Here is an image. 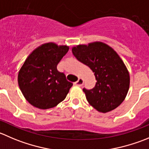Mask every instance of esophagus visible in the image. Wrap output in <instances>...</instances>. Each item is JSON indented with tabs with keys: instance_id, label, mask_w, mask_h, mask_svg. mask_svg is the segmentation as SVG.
Returning a JSON list of instances; mask_svg holds the SVG:
<instances>
[{
	"instance_id": "1",
	"label": "esophagus",
	"mask_w": 149,
	"mask_h": 149,
	"mask_svg": "<svg viewBox=\"0 0 149 149\" xmlns=\"http://www.w3.org/2000/svg\"><path fill=\"white\" fill-rule=\"evenodd\" d=\"M75 84H76V86H81L82 85L84 84V80L82 79H79V80H78L77 81L75 82Z\"/></svg>"
}]
</instances>
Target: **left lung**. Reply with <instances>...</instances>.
I'll return each mask as SVG.
<instances>
[{
	"instance_id": "left-lung-1",
	"label": "left lung",
	"mask_w": 149,
	"mask_h": 149,
	"mask_svg": "<svg viewBox=\"0 0 149 149\" xmlns=\"http://www.w3.org/2000/svg\"><path fill=\"white\" fill-rule=\"evenodd\" d=\"M72 52L79 61L90 68L97 81L93 89H83L88 102L102 113L117 108L130 87L129 72L119 54L98 41L73 47Z\"/></svg>"
}]
</instances>
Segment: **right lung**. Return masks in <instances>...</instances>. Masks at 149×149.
I'll list each match as a JSON object with an SVG mask.
<instances>
[{
	"label": "right lung",
	"instance_id": "right-lung-1",
	"mask_svg": "<svg viewBox=\"0 0 149 149\" xmlns=\"http://www.w3.org/2000/svg\"><path fill=\"white\" fill-rule=\"evenodd\" d=\"M68 46L42 44L27 57L18 73V84L24 98L36 108L49 109L64 100L71 82L57 65L68 52Z\"/></svg>",
	"mask_w": 149,
	"mask_h": 149
}]
</instances>
